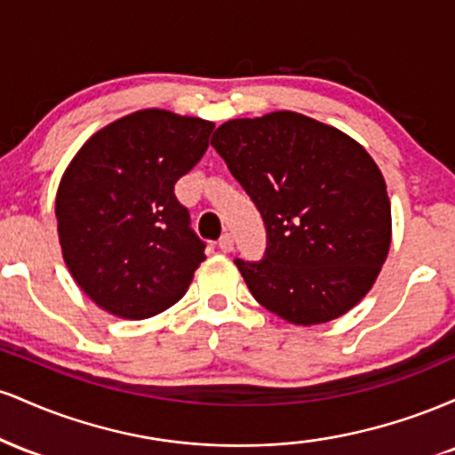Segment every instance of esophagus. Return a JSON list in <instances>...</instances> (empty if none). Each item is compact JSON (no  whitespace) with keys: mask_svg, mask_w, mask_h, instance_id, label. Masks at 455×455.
I'll return each mask as SVG.
<instances>
[{"mask_svg":"<svg viewBox=\"0 0 455 455\" xmlns=\"http://www.w3.org/2000/svg\"><path fill=\"white\" fill-rule=\"evenodd\" d=\"M218 245H220L222 252H233V248H235L233 235L231 233H224L222 237H220V242H218Z\"/></svg>","mask_w":455,"mask_h":455,"instance_id":"1","label":"esophagus"}]
</instances>
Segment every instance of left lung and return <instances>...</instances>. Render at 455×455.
I'll return each mask as SVG.
<instances>
[{
	"label": "left lung",
	"mask_w": 455,
	"mask_h": 455,
	"mask_svg": "<svg viewBox=\"0 0 455 455\" xmlns=\"http://www.w3.org/2000/svg\"><path fill=\"white\" fill-rule=\"evenodd\" d=\"M212 145L267 228L260 263L235 260L254 299L304 327L357 306L391 243L387 186L372 156L295 111L231 119Z\"/></svg>",
	"instance_id": "1"
}]
</instances>
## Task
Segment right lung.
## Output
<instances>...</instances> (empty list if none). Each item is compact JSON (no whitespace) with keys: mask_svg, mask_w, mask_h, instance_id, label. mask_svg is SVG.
<instances>
[{"mask_svg":"<svg viewBox=\"0 0 455 455\" xmlns=\"http://www.w3.org/2000/svg\"><path fill=\"white\" fill-rule=\"evenodd\" d=\"M212 130L201 117L143 108L92 134L61 175L55 216L66 267L108 315H160L205 260L175 184L203 158Z\"/></svg>","mask_w":455,"mask_h":455,"instance_id":"right-lung-1","label":"right lung"}]
</instances>
